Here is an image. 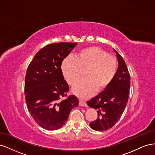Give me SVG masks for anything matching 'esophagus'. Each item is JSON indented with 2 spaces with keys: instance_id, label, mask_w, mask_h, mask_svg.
<instances>
[{
  "instance_id": "esophagus-1",
  "label": "esophagus",
  "mask_w": 155,
  "mask_h": 155,
  "mask_svg": "<svg viewBox=\"0 0 155 155\" xmlns=\"http://www.w3.org/2000/svg\"><path fill=\"white\" fill-rule=\"evenodd\" d=\"M79 105H80V106L87 107V103H86L85 101H83V100H79Z\"/></svg>"
}]
</instances>
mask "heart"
Instances as JSON below:
<instances>
[{"label":"heart","instance_id":"b5f03b06","mask_svg":"<svg viewBox=\"0 0 155 155\" xmlns=\"http://www.w3.org/2000/svg\"><path fill=\"white\" fill-rule=\"evenodd\" d=\"M117 67L114 57L101 48L91 46L79 51L76 57L65 58L61 70L67 83L72 85L80 77L82 69L86 68V77L74 84L72 92L81 97H87L110 85L116 75Z\"/></svg>","mask_w":155,"mask_h":155}]
</instances>
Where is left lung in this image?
Segmentation results:
<instances>
[{
    "mask_svg": "<svg viewBox=\"0 0 155 155\" xmlns=\"http://www.w3.org/2000/svg\"><path fill=\"white\" fill-rule=\"evenodd\" d=\"M115 51L118 68L113 80L104 91L87 102L89 107L97 109V119L90 123L91 127L95 130L103 131L112 127L122 115L128 101L130 74L125 61Z\"/></svg>",
    "mask_w": 155,
    "mask_h": 155,
    "instance_id": "1",
    "label": "left lung"
}]
</instances>
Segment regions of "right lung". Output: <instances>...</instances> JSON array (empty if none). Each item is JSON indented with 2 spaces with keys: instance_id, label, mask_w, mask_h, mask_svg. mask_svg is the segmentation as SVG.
Segmentation results:
<instances>
[{
  "instance_id": "1",
  "label": "right lung",
  "mask_w": 155,
  "mask_h": 155,
  "mask_svg": "<svg viewBox=\"0 0 155 155\" xmlns=\"http://www.w3.org/2000/svg\"><path fill=\"white\" fill-rule=\"evenodd\" d=\"M77 44L46 45L35 54L27 68L25 94L28 109L35 122L45 129L61 127L71 110L78 106L76 96H67L69 87L61 70L63 61ZM63 97L65 99L61 100Z\"/></svg>"
}]
</instances>
